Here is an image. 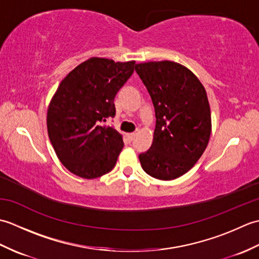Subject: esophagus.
<instances>
[{"label": "esophagus", "mask_w": 259, "mask_h": 259, "mask_svg": "<svg viewBox=\"0 0 259 259\" xmlns=\"http://www.w3.org/2000/svg\"><path fill=\"white\" fill-rule=\"evenodd\" d=\"M135 137H136V134H128V135H126V138H128L129 142H131V141H134V139H135Z\"/></svg>", "instance_id": "34e87169"}]
</instances>
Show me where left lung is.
I'll use <instances>...</instances> for the list:
<instances>
[{
	"instance_id": "left-lung-1",
	"label": "left lung",
	"mask_w": 259,
	"mask_h": 259,
	"mask_svg": "<svg viewBox=\"0 0 259 259\" xmlns=\"http://www.w3.org/2000/svg\"><path fill=\"white\" fill-rule=\"evenodd\" d=\"M155 107L156 129L149 150L139 155L153 178L172 180L194 167L211 133L207 93L197 76L171 61L136 64Z\"/></svg>"
}]
</instances>
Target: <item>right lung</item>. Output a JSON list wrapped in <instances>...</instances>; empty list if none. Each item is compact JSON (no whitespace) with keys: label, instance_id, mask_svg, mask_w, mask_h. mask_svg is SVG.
I'll return each instance as SVG.
<instances>
[{"label":"right lung","instance_id":"add662e5","mask_svg":"<svg viewBox=\"0 0 259 259\" xmlns=\"http://www.w3.org/2000/svg\"><path fill=\"white\" fill-rule=\"evenodd\" d=\"M135 70V61L91 58L60 83L48 109V134L60 161L81 178L111 171L122 137L106 121L115 115L114 97Z\"/></svg>","mask_w":259,"mask_h":259}]
</instances>
